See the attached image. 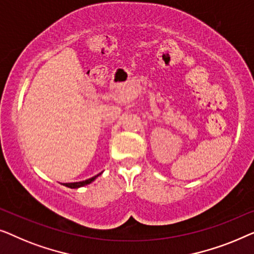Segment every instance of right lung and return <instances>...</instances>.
<instances>
[{
	"label": "right lung",
	"instance_id": "add662e5",
	"mask_svg": "<svg viewBox=\"0 0 254 254\" xmlns=\"http://www.w3.org/2000/svg\"><path fill=\"white\" fill-rule=\"evenodd\" d=\"M101 174H102V173H100V174H98V175H95V176H93V177H91V178H88V180H86V181L76 182V183H65L64 185H65V187H67V188H70V189H78V188L85 187V185H87V184L92 183V182L94 181L96 177L100 176V175H101Z\"/></svg>",
	"mask_w": 254,
	"mask_h": 254
}]
</instances>
